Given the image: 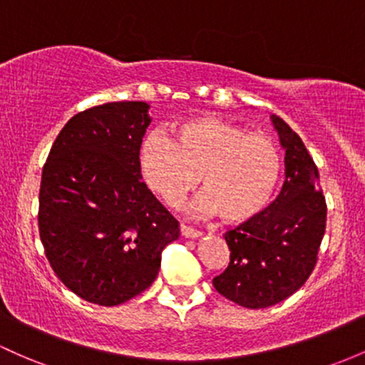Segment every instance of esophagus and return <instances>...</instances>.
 <instances>
[{"instance_id":"1","label":"esophagus","mask_w":365,"mask_h":365,"mask_svg":"<svg viewBox=\"0 0 365 365\" xmlns=\"http://www.w3.org/2000/svg\"><path fill=\"white\" fill-rule=\"evenodd\" d=\"M180 232H182L183 237H189V239H195V237H199V235H201V230L185 225V223H182V225H180Z\"/></svg>"}]
</instances>
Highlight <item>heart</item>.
I'll return each instance as SVG.
<instances>
[{"mask_svg": "<svg viewBox=\"0 0 365 365\" xmlns=\"http://www.w3.org/2000/svg\"><path fill=\"white\" fill-rule=\"evenodd\" d=\"M173 135L152 131L140 147L143 180L164 202L178 204L199 176L204 194L195 207L225 222H246L272 201L282 155L270 137L215 115L178 123Z\"/></svg>", "mask_w": 365, "mask_h": 365, "instance_id": "b5f03b06", "label": "heart"}]
</instances>
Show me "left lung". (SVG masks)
Here are the masks:
<instances>
[{
	"label": "left lung",
	"instance_id": "1",
	"mask_svg": "<svg viewBox=\"0 0 365 365\" xmlns=\"http://www.w3.org/2000/svg\"><path fill=\"white\" fill-rule=\"evenodd\" d=\"M286 149L280 194L258 215L225 232L230 262L215 289L244 308H267L296 293L317 265L327 204L319 170L305 143L284 119L272 115Z\"/></svg>",
	"mask_w": 365,
	"mask_h": 365
}]
</instances>
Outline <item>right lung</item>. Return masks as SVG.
<instances>
[{
  "instance_id": "right-lung-1",
  "label": "right lung",
  "mask_w": 365,
  "mask_h": 365,
  "mask_svg": "<svg viewBox=\"0 0 365 365\" xmlns=\"http://www.w3.org/2000/svg\"><path fill=\"white\" fill-rule=\"evenodd\" d=\"M145 102H109L67 121L39 187L38 225L55 275L74 294L115 307L158 277L180 225L140 178Z\"/></svg>"
}]
</instances>
